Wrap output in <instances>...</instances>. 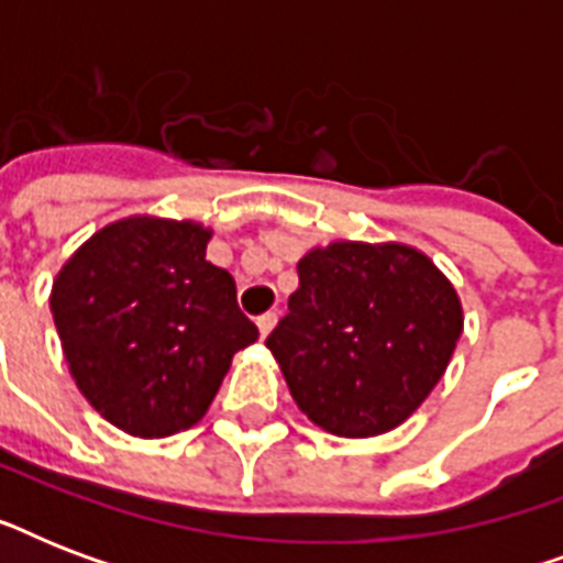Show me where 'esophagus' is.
<instances>
[{
	"label": "esophagus",
	"instance_id": "obj_1",
	"mask_svg": "<svg viewBox=\"0 0 563 563\" xmlns=\"http://www.w3.org/2000/svg\"><path fill=\"white\" fill-rule=\"evenodd\" d=\"M274 324H277V312H265V316L256 318V327H260V333H263V339L274 330Z\"/></svg>",
	"mask_w": 563,
	"mask_h": 563
}]
</instances>
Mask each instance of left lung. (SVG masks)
I'll return each instance as SVG.
<instances>
[{
	"label": "left lung",
	"instance_id": "8db88e82",
	"mask_svg": "<svg viewBox=\"0 0 563 563\" xmlns=\"http://www.w3.org/2000/svg\"><path fill=\"white\" fill-rule=\"evenodd\" d=\"M300 286L265 347L298 409L344 438L400 427L444 376L462 303L429 256L333 242L298 263Z\"/></svg>",
	"mask_w": 563,
	"mask_h": 563
}]
</instances>
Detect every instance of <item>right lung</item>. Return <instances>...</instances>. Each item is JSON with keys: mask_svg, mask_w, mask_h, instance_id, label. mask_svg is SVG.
Wrapping results in <instances>:
<instances>
[{"mask_svg": "<svg viewBox=\"0 0 563 563\" xmlns=\"http://www.w3.org/2000/svg\"><path fill=\"white\" fill-rule=\"evenodd\" d=\"M195 221H117L84 242L52 286V318L75 385L101 418L140 438L189 429L233 353L260 330L236 283L207 263Z\"/></svg>", "mask_w": 563, "mask_h": 563, "instance_id": "1", "label": "right lung"}]
</instances>
